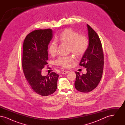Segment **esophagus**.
<instances>
[{
	"instance_id": "obj_1",
	"label": "esophagus",
	"mask_w": 125,
	"mask_h": 125,
	"mask_svg": "<svg viewBox=\"0 0 125 125\" xmlns=\"http://www.w3.org/2000/svg\"><path fill=\"white\" fill-rule=\"evenodd\" d=\"M69 71H63L62 72V74H64L67 73H69Z\"/></svg>"
}]
</instances>
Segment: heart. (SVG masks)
Returning <instances> with one entry per match:
<instances>
[{"instance_id":"b5f03b06","label":"heart","mask_w":125,"mask_h":125,"mask_svg":"<svg viewBox=\"0 0 125 125\" xmlns=\"http://www.w3.org/2000/svg\"><path fill=\"white\" fill-rule=\"evenodd\" d=\"M60 43L68 44V51L76 57L83 55L87 51L89 46V41L87 37L83 35H79L77 32L71 29H66L60 33L57 38ZM48 51L50 54L54 55L57 52V45L54 42L49 45ZM74 58L72 56L60 57L56 60L57 65L64 67H69Z\"/></svg>"}]
</instances>
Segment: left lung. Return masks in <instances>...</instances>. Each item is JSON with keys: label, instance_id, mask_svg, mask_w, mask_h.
<instances>
[{"label": "left lung", "instance_id": "1", "mask_svg": "<svg viewBox=\"0 0 125 125\" xmlns=\"http://www.w3.org/2000/svg\"><path fill=\"white\" fill-rule=\"evenodd\" d=\"M89 41V48L80 63V65L86 68L87 73L76 75L74 83L79 91L88 93L93 90L100 82L104 68V54L100 39L96 33L87 24Z\"/></svg>", "mask_w": 125, "mask_h": 125}]
</instances>
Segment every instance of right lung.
Instances as JSON below:
<instances>
[{"instance_id": "1", "label": "right lung", "mask_w": 125, "mask_h": 125, "mask_svg": "<svg viewBox=\"0 0 125 125\" xmlns=\"http://www.w3.org/2000/svg\"><path fill=\"white\" fill-rule=\"evenodd\" d=\"M52 29L33 31L26 36L23 45L22 66L30 87L36 93L46 96L56 90L59 75L54 72L42 76V68L48 64V46L52 38Z\"/></svg>"}]
</instances>
